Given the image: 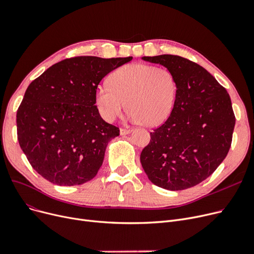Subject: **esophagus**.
I'll return each instance as SVG.
<instances>
[{
  "label": "esophagus",
  "mask_w": 254,
  "mask_h": 254,
  "mask_svg": "<svg viewBox=\"0 0 254 254\" xmlns=\"http://www.w3.org/2000/svg\"><path fill=\"white\" fill-rule=\"evenodd\" d=\"M130 129H127V128H123V127H121L120 128V135H127V134H129L130 133Z\"/></svg>",
  "instance_id": "esophagus-1"
}]
</instances>
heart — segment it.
Listing matches in <instances>:
<instances>
[{"instance_id":"heart-1","label":"heart","mask_w":254,"mask_h":254,"mask_svg":"<svg viewBox=\"0 0 254 254\" xmlns=\"http://www.w3.org/2000/svg\"><path fill=\"white\" fill-rule=\"evenodd\" d=\"M176 93L178 81L169 68L131 63L115 70L109 78V86L97 87L95 104L108 123L123 114L127 103L131 120L156 127L171 114Z\"/></svg>"}]
</instances>
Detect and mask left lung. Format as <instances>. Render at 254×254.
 I'll list each match as a JSON object with an SVG mask.
<instances>
[{
  "label": "left lung",
  "mask_w": 254,
  "mask_h": 254,
  "mask_svg": "<svg viewBox=\"0 0 254 254\" xmlns=\"http://www.w3.org/2000/svg\"><path fill=\"white\" fill-rule=\"evenodd\" d=\"M169 68L178 81L170 116L150 131L140 161L149 181L163 189L185 190L207 179L223 162L236 117L229 94L199 64L175 55L143 57Z\"/></svg>",
  "instance_id": "left-lung-1"
}]
</instances>
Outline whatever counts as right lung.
Segmentation results:
<instances>
[{
	"instance_id": "add662e5",
	"label": "right lung",
	"mask_w": 254,
	"mask_h": 254,
	"mask_svg": "<svg viewBox=\"0 0 254 254\" xmlns=\"http://www.w3.org/2000/svg\"><path fill=\"white\" fill-rule=\"evenodd\" d=\"M131 57L79 56L52 65L27 88L16 113L20 148L42 178L58 186L91 181L119 128L95 105L100 82Z\"/></svg>"
}]
</instances>
